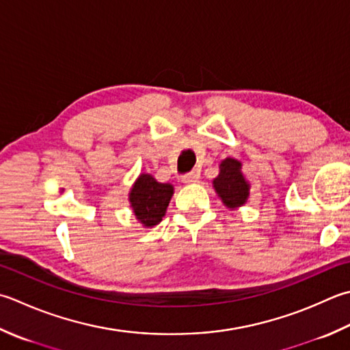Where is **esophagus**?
Here are the masks:
<instances>
[{"instance_id": "34e87169", "label": "esophagus", "mask_w": 350, "mask_h": 350, "mask_svg": "<svg viewBox=\"0 0 350 350\" xmlns=\"http://www.w3.org/2000/svg\"><path fill=\"white\" fill-rule=\"evenodd\" d=\"M198 177H200V173H198L197 170H193L182 177V182L183 183H196V182H198Z\"/></svg>"}]
</instances>
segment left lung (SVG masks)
Segmentation results:
<instances>
[{"mask_svg":"<svg viewBox=\"0 0 350 350\" xmlns=\"http://www.w3.org/2000/svg\"><path fill=\"white\" fill-rule=\"evenodd\" d=\"M214 188L228 208L235 209L249 197V183L241 173V163L228 157L220 165V174L214 179Z\"/></svg>","mask_w":350,"mask_h":350,"instance_id":"8db88e82","label":"left lung"}]
</instances>
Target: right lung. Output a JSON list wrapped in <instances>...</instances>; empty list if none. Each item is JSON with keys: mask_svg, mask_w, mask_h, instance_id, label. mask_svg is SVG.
Wrapping results in <instances>:
<instances>
[{"mask_svg": "<svg viewBox=\"0 0 350 350\" xmlns=\"http://www.w3.org/2000/svg\"><path fill=\"white\" fill-rule=\"evenodd\" d=\"M171 196L173 187L170 183H159L153 176L141 174L130 191V204L136 218L144 226L152 228L165 215Z\"/></svg>", "mask_w": 350, "mask_h": 350, "instance_id": "1", "label": "right lung"}]
</instances>
